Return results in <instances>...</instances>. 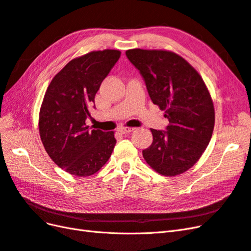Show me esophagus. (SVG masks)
<instances>
[{"mask_svg":"<svg viewBox=\"0 0 251 251\" xmlns=\"http://www.w3.org/2000/svg\"><path fill=\"white\" fill-rule=\"evenodd\" d=\"M135 130L134 127H126V126H123V127H120L119 128V132L121 133V134H127V133H131V132H133Z\"/></svg>","mask_w":251,"mask_h":251,"instance_id":"obj_1","label":"esophagus"}]
</instances>
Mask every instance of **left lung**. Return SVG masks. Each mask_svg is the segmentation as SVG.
I'll use <instances>...</instances> for the list:
<instances>
[{"label": "left lung", "mask_w": 251, "mask_h": 251, "mask_svg": "<svg viewBox=\"0 0 251 251\" xmlns=\"http://www.w3.org/2000/svg\"><path fill=\"white\" fill-rule=\"evenodd\" d=\"M128 60L139 70L153 103L169 119L166 131L151 128L153 142L142 151L157 173L176 176L199 160L215 126V108L200 74L168 50L131 49Z\"/></svg>", "instance_id": "left-lung-1"}]
</instances>
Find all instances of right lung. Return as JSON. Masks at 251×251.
<instances>
[{
    "label": "right lung",
    "instance_id": "right-lung-1",
    "mask_svg": "<svg viewBox=\"0 0 251 251\" xmlns=\"http://www.w3.org/2000/svg\"><path fill=\"white\" fill-rule=\"evenodd\" d=\"M120 54L107 49L70 60L45 93L39 117L41 140L54 163L73 176L88 177L100 171L116 144L114 132L90 131L86 119L91 118L95 94Z\"/></svg>",
    "mask_w": 251,
    "mask_h": 251
}]
</instances>
